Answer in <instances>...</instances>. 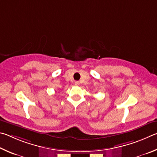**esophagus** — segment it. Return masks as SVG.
Masks as SVG:
<instances>
[{
    "instance_id": "34e87169",
    "label": "esophagus",
    "mask_w": 157,
    "mask_h": 157,
    "mask_svg": "<svg viewBox=\"0 0 157 157\" xmlns=\"http://www.w3.org/2000/svg\"><path fill=\"white\" fill-rule=\"evenodd\" d=\"M74 85H75V86H79V85H80V83H79V81H75V82H74Z\"/></svg>"
}]
</instances>
